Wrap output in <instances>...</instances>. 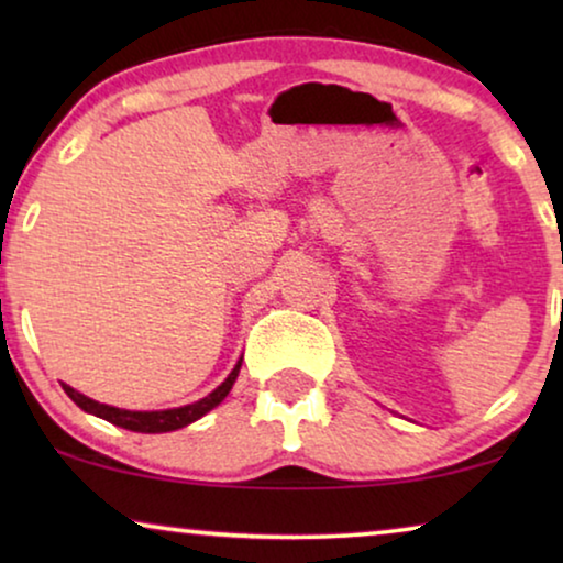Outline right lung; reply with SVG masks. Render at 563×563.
<instances>
[{"mask_svg":"<svg viewBox=\"0 0 563 563\" xmlns=\"http://www.w3.org/2000/svg\"><path fill=\"white\" fill-rule=\"evenodd\" d=\"M241 364H243V356L238 358V364L233 366V372L228 374V379L222 382L218 389H212L210 395L197 399V402H191V405L172 407V410H122V407L97 402V399H91L87 395H81V391H76L74 387H68V384H60V387H64L66 395L71 397L84 412L97 415V418L112 422V426L135 430V433H168V430L187 428L195 420L202 418V415L214 410V407H218L222 399L230 395V389H233L238 372H241Z\"/></svg>","mask_w":563,"mask_h":563,"instance_id":"add662e5","label":"right lung"}]
</instances>
